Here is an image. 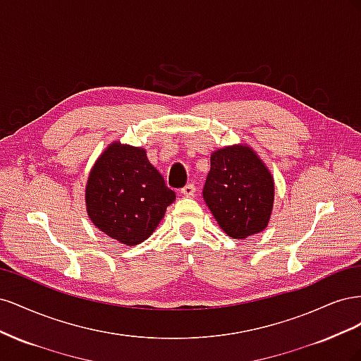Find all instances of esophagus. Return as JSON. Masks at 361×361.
Wrapping results in <instances>:
<instances>
[{
    "mask_svg": "<svg viewBox=\"0 0 361 361\" xmlns=\"http://www.w3.org/2000/svg\"><path fill=\"white\" fill-rule=\"evenodd\" d=\"M180 192L185 195V197H192V195L195 194V187H194V183L185 185V187L180 190Z\"/></svg>",
    "mask_w": 361,
    "mask_h": 361,
    "instance_id": "1",
    "label": "esophagus"
}]
</instances>
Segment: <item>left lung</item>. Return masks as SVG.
<instances>
[{
    "mask_svg": "<svg viewBox=\"0 0 361 361\" xmlns=\"http://www.w3.org/2000/svg\"><path fill=\"white\" fill-rule=\"evenodd\" d=\"M203 199L228 236L244 239L267 227L274 203V180L250 147H224L211 157Z\"/></svg>",
    "mask_w": 361,
    "mask_h": 361,
    "instance_id": "8db88e82",
    "label": "left lung"
}]
</instances>
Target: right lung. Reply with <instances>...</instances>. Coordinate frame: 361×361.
<instances>
[{"mask_svg": "<svg viewBox=\"0 0 361 361\" xmlns=\"http://www.w3.org/2000/svg\"><path fill=\"white\" fill-rule=\"evenodd\" d=\"M176 199L140 147L114 143L96 161L85 188L93 224L113 239L137 245L154 233Z\"/></svg>", "mask_w": 361, "mask_h": 361, "instance_id": "1", "label": "right lung"}]
</instances>
